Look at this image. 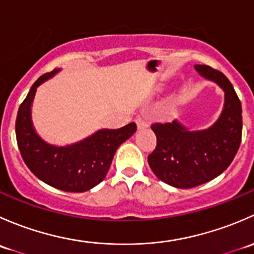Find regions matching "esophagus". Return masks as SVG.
<instances>
[{"label":"esophagus","mask_w":254,"mask_h":254,"mask_svg":"<svg viewBox=\"0 0 254 254\" xmlns=\"http://www.w3.org/2000/svg\"><path fill=\"white\" fill-rule=\"evenodd\" d=\"M136 125H137V129H145V127H148V122L146 119H143V118H137L136 119Z\"/></svg>","instance_id":"esophagus-1"}]
</instances>
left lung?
Segmentation results:
<instances>
[{"mask_svg":"<svg viewBox=\"0 0 254 254\" xmlns=\"http://www.w3.org/2000/svg\"><path fill=\"white\" fill-rule=\"evenodd\" d=\"M194 68L224 91L219 119L204 130H190L178 120L151 127L157 145L148 155V165L158 179L181 189L200 186L221 175L231 165L242 137V107L231 82L210 66Z\"/></svg>","mask_w":254,"mask_h":254,"instance_id":"left-lung-1","label":"left lung"}]
</instances>
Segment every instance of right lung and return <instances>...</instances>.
Returning <instances> with one entry per match:
<instances>
[{
    "label": "right lung",
    "instance_id": "right-lung-1",
    "mask_svg": "<svg viewBox=\"0 0 254 254\" xmlns=\"http://www.w3.org/2000/svg\"><path fill=\"white\" fill-rule=\"evenodd\" d=\"M60 71L40 76L20 104L16 119V136L23 161L40 181L64 191L82 193L106 178L115 151L136 131L130 123L120 129H101L81 141L66 146L51 145L35 131L32 104L37 88Z\"/></svg>",
    "mask_w": 254,
    "mask_h": 254
}]
</instances>
